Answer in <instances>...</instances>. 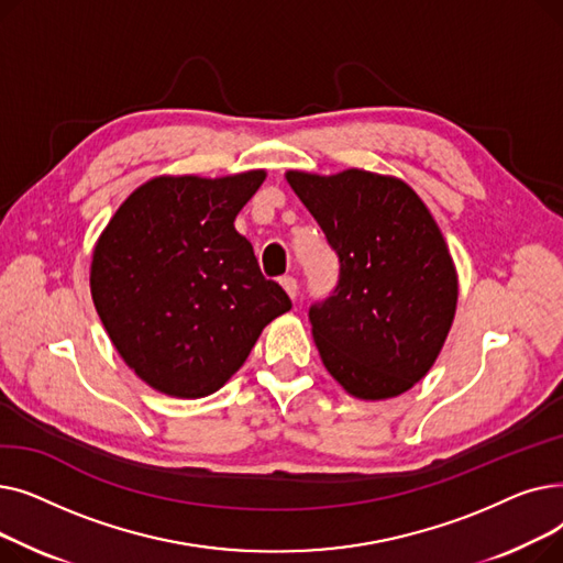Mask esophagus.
Listing matches in <instances>:
<instances>
[{
  "instance_id": "34e87169",
  "label": "esophagus",
  "mask_w": 563,
  "mask_h": 563,
  "mask_svg": "<svg viewBox=\"0 0 563 563\" xmlns=\"http://www.w3.org/2000/svg\"><path fill=\"white\" fill-rule=\"evenodd\" d=\"M280 287L285 289V294H287L289 299H297V289H299V285H297V280H294L291 276L280 278Z\"/></svg>"
}]
</instances>
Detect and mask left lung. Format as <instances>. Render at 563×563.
Listing matches in <instances>:
<instances>
[{
    "label": "left lung",
    "instance_id": "obj_1",
    "mask_svg": "<svg viewBox=\"0 0 563 563\" xmlns=\"http://www.w3.org/2000/svg\"><path fill=\"white\" fill-rule=\"evenodd\" d=\"M285 177L340 260L335 291L308 312L323 367L356 399L399 397L433 367L456 314L445 236L399 177L363 168Z\"/></svg>",
    "mask_w": 563,
    "mask_h": 563
}]
</instances>
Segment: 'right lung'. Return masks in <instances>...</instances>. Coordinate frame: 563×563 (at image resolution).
<instances>
[{"mask_svg": "<svg viewBox=\"0 0 563 563\" xmlns=\"http://www.w3.org/2000/svg\"><path fill=\"white\" fill-rule=\"evenodd\" d=\"M266 170L159 175L118 207L93 249L91 297L125 365L157 393L198 399L240 369L291 301L234 219Z\"/></svg>", "mask_w": 563, "mask_h": 563, "instance_id": "add662e5", "label": "right lung"}]
</instances>
